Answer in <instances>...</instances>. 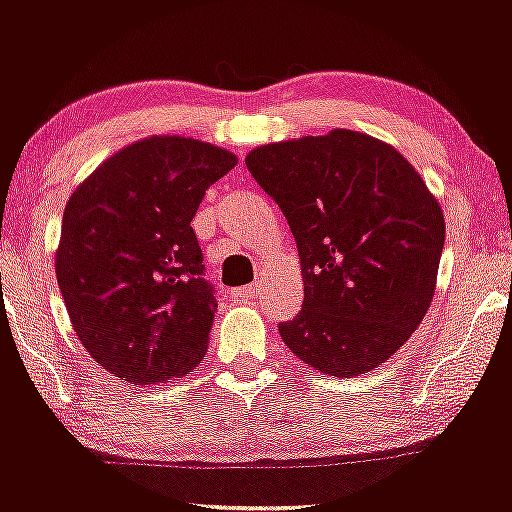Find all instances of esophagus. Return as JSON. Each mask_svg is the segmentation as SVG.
<instances>
[{"label":"esophagus","mask_w":512,"mask_h":512,"mask_svg":"<svg viewBox=\"0 0 512 512\" xmlns=\"http://www.w3.org/2000/svg\"><path fill=\"white\" fill-rule=\"evenodd\" d=\"M260 293H262V286L260 284H250V286H240V289L233 291V296L245 298V301H248V298L260 296Z\"/></svg>","instance_id":"obj_1"}]
</instances>
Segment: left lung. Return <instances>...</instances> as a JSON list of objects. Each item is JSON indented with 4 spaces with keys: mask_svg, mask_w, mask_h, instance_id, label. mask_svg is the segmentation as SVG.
<instances>
[{
    "mask_svg": "<svg viewBox=\"0 0 512 512\" xmlns=\"http://www.w3.org/2000/svg\"><path fill=\"white\" fill-rule=\"evenodd\" d=\"M286 216L303 308L279 325L320 373L354 378L385 363L431 305L445 221L395 146L351 129L257 146L245 158Z\"/></svg>",
    "mask_w": 512,
    "mask_h": 512,
    "instance_id": "left-lung-1",
    "label": "left lung"
}]
</instances>
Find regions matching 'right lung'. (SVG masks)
I'll use <instances>...</instances> for the list:
<instances>
[{
  "mask_svg": "<svg viewBox=\"0 0 512 512\" xmlns=\"http://www.w3.org/2000/svg\"><path fill=\"white\" fill-rule=\"evenodd\" d=\"M238 163L185 137H149L103 161L69 197L55 257L76 337L132 385L190 373L216 313L192 219Z\"/></svg>",
  "mask_w": 512,
  "mask_h": 512,
  "instance_id": "1",
  "label": "right lung"
}]
</instances>
